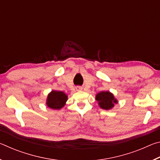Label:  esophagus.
Segmentation results:
<instances>
[{
    "label": "esophagus",
    "mask_w": 160,
    "mask_h": 160,
    "mask_svg": "<svg viewBox=\"0 0 160 160\" xmlns=\"http://www.w3.org/2000/svg\"><path fill=\"white\" fill-rule=\"evenodd\" d=\"M75 88H76L77 91H80V90H82V87H80V86H77Z\"/></svg>",
    "instance_id": "esophagus-1"
}]
</instances>
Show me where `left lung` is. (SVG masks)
Instances as JSON below:
<instances>
[{
  "instance_id": "obj_1",
  "label": "left lung",
  "mask_w": 160,
  "mask_h": 160,
  "mask_svg": "<svg viewBox=\"0 0 160 160\" xmlns=\"http://www.w3.org/2000/svg\"><path fill=\"white\" fill-rule=\"evenodd\" d=\"M95 99L99 107L102 109L110 110L118 103V100L109 91H102L96 94Z\"/></svg>"
}]
</instances>
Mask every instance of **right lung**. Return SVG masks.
I'll list each match as a JSON object with an SVG mask.
<instances>
[{
    "label": "right lung",
    "instance_id": "1",
    "mask_svg": "<svg viewBox=\"0 0 160 160\" xmlns=\"http://www.w3.org/2000/svg\"><path fill=\"white\" fill-rule=\"evenodd\" d=\"M68 100V95L61 91L52 90L48 93L46 104L52 109H61L63 108Z\"/></svg>",
    "mask_w": 160,
    "mask_h": 160
}]
</instances>
